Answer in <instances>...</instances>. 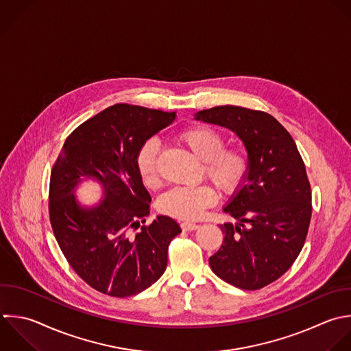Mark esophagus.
Segmentation results:
<instances>
[{"label":"esophagus","mask_w":351,"mask_h":351,"mask_svg":"<svg viewBox=\"0 0 351 351\" xmlns=\"http://www.w3.org/2000/svg\"><path fill=\"white\" fill-rule=\"evenodd\" d=\"M199 228L197 223H193V222H182L181 223V229L182 230H186V232H191V230H196Z\"/></svg>","instance_id":"obj_1"}]
</instances>
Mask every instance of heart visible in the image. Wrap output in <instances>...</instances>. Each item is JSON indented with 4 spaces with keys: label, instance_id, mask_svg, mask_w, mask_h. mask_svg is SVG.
Segmentation results:
<instances>
[{
    "label": "heart",
    "instance_id": "heart-1",
    "mask_svg": "<svg viewBox=\"0 0 351 351\" xmlns=\"http://www.w3.org/2000/svg\"><path fill=\"white\" fill-rule=\"evenodd\" d=\"M177 138L193 156L203 162V176L221 193L233 195L243 186L251 167L250 155L243 145H225L223 134L206 125L189 126L181 130ZM136 167L145 186H159V147L154 140H148L140 147ZM215 199L217 193L210 185L174 188L160 197L158 207L165 215L192 221L210 207Z\"/></svg>",
    "mask_w": 351,
    "mask_h": 351
}]
</instances>
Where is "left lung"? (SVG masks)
<instances>
[{
  "instance_id": "8db88e82",
  "label": "left lung",
  "mask_w": 351,
  "mask_h": 351,
  "mask_svg": "<svg viewBox=\"0 0 351 351\" xmlns=\"http://www.w3.org/2000/svg\"><path fill=\"white\" fill-rule=\"evenodd\" d=\"M196 119L237 133L250 155L245 184L223 208L237 223H223L213 271L241 289H261L280 278L304 244L311 191L303 159L287 129L270 114L237 106L197 112Z\"/></svg>"
}]
</instances>
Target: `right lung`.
<instances>
[{"mask_svg": "<svg viewBox=\"0 0 351 351\" xmlns=\"http://www.w3.org/2000/svg\"><path fill=\"white\" fill-rule=\"evenodd\" d=\"M174 118L176 112L115 104L80 125L53 163L49 221L55 237L74 271L101 293L136 295L167 266L169 244L181 229L165 215L145 223L151 196L136 156ZM80 176H93L105 186L106 199L97 208L82 209L76 203L72 191Z\"/></svg>", "mask_w": 351, "mask_h": 351, "instance_id": "obj_1", "label": "right lung"}]
</instances>
